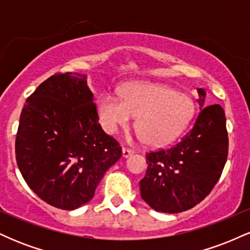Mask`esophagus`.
Returning <instances> with one entry per match:
<instances>
[{
  "instance_id": "esophagus-1",
  "label": "esophagus",
  "mask_w": 250,
  "mask_h": 250,
  "mask_svg": "<svg viewBox=\"0 0 250 250\" xmlns=\"http://www.w3.org/2000/svg\"><path fill=\"white\" fill-rule=\"evenodd\" d=\"M133 154H134V151L131 150V149H128V148H123L122 149V156L125 157V159H127V157L131 156Z\"/></svg>"
}]
</instances>
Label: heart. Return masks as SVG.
<instances>
[{
	"mask_svg": "<svg viewBox=\"0 0 250 250\" xmlns=\"http://www.w3.org/2000/svg\"><path fill=\"white\" fill-rule=\"evenodd\" d=\"M102 128L109 134L125 127L137 116L136 127L151 147L173 142L187 128L195 113L193 99L168 85L136 82L122 90L121 97L103 93L97 100Z\"/></svg>",
	"mask_w": 250,
	"mask_h": 250,
	"instance_id": "obj_1",
	"label": "heart"
}]
</instances>
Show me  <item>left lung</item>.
<instances>
[{"label":"left lung","mask_w":250,"mask_h":250,"mask_svg":"<svg viewBox=\"0 0 250 250\" xmlns=\"http://www.w3.org/2000/svg\"><path fill=\"white\" fill-rule=\"evenodd\" d=\"M200 114L193 128L171 148L147 153V173L140 181L141 197L154 210L181 213L205 200L219 181L227 156L228 133L220 104L205 107L197 89Z\"/></svg>","instance_id":"1"}]
</instances>
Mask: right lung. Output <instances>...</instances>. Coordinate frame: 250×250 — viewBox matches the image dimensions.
<instances>
[{"instance_id": "add662e5", "label": "right lung", "mask_w": 250, "mask_h": 250, "mask_svg": "<svg viewBox=\"0 0 250 250\" xmlns=\"http://www.w3.org/2000/svg\"><path fill=\"white\" fill-rule=\"evenodd\" d=\"M15 154L22 176L40 199L73 210L93 199L122 148L99 123L87 76L57 73L25 101Z\"/></svg>"}]
</instances>
